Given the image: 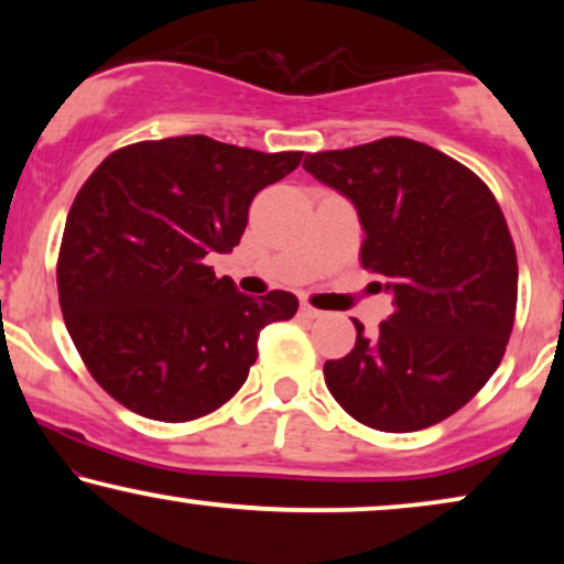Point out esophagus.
<instances>
[{"label": "esophagus", "instance_id": "34e87169", "mask_svg": "<svg viewBox=\"0 0 564 564\" xmlns=\"http://www.w3.org/2000/svg\"><path fill=\"white\" fill-rule=\"evenodd\" d=\"M300 315H303L305 321H318V318H323V313H321V311H315V307H313V305H307V303L300 305Z\"/></svg>", "mask_w": 564, "mask_h": 564}]
</instances>
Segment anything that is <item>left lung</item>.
<instances>
[{
	"mask_svg": "<svg viewBox=\"0 0 564 564\" xmlns=\"http://www.w3.org/2000/svg\"><path fill=\"white\" fill-rule=\"evenodd\" d=\"M365 228L361 267L395 311L375 338L323 367L336 403L369 429L405 434L449 419L496 372L516 318L519 264L480 176L411 138L307 153Z\"/></svg>",
	"mask_w": 564,
	"mask_h": 564,
	"instance_id": "8db88e82",
	"label": "left lung"
}]
</instances>
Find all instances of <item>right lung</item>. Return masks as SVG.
<instances>
[{
	"label": "right lung",
	"mask_w": 564,
	"mask_h": 564,
	"mask_svg": "<svg viewBox=\"0 0 564 564\" xmlns=\"http://www.w3.org/2000/svg\"><path fill=\"white\" fill-rule=\"evenodd\" d=\"M300 159L180 135L126 145L84 182L58 303L91 377L128 411L166 423L218 411L249 377L259 330L297 313L292 292L243 295L207 257L234 251L251 199Z\"/></svg>",
	"instance_id": "obj_1"
}]
</instances>
